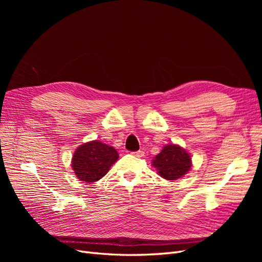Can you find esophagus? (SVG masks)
<instances>
[{"label":"esophagus","instance_id":"esophagus-1","mask_svg":"<svg viewBox=\"0 0 262 262\" xmlns=\"http://www.w3.org/2000/svg\"><path fill=\"white\" fill-rule=\"evenodd\" d=\"M134 156H137V157H143L144 156V152L143 150H138V152H133L132 153Z\"/></svg>","mask_w":262,"mask_h":262}]
</instances>
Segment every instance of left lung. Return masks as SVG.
I'll return each instance as SVG.
<instances>
[{"mask_svg": "<svg viewBox=\"0 0 262 262\" xmlns=\"http://www.w3.org/2000/svg\"><path fill=\"white\" fill-rule=\"evenodd\" d=\"M153 166L160 176L167 180H176L191 168V158L184 148L178 145H166L153 160Z\"/></svg>", "mask_w": 262, "mask_h": 262, "instance_id": "8db88e82", "label": "left lung"}]
</instances>
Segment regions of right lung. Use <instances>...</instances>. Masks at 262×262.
Returning <instances> with one entry per match:
<instances>
[{"mask_svg":"<svg viewBox=\"0 0 262 262\" xmlns=\"http://www.w3.org/2000/svg\"><path fill=\"white\" fill-rule=\"evenodd\" d=\"M118 157L114 147L97 140L92 141L76 148L72 158V168L78 179L90 184L104 177Z\"/></svg>","mask_w":262,"mask_h":262,"instance_id":"add662e5","label":"right lung"}]
</instances>
